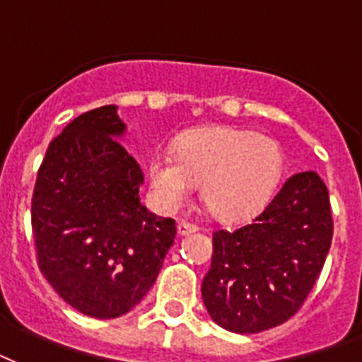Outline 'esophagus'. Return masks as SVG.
<instances>
[{
	"label": "esophagus",
	"mask_w": 362,
	"mask_h": 362,
	"mask_svg": "<svg viewBox=\"0 0 362 362\" xmlns=\"http://www.w3.org/2000/svg\"><path fill=\"white\" fill-rule=\"evenodd\" d=\"M197 231V226L195 223H192V221H180L178 223V235H189V233H195Z\"/></svg>",
	"instance_id": "obj_1"
}]
</instances>
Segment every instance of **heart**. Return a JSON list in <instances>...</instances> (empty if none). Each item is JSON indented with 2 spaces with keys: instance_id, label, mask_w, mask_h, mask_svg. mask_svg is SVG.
<instances>
[{
  "instance_id": "heart-1",
  "label": "heart",
  "mask_w": 362,
  "mask_h": 362,
  "mask_svg": "<svg viewBox=\"0 0 362 362\" xmlns=\"http://www.w3.org/2000/svg\"><path fill=\"white\" fill-rule=\"evenodd\" d=\"M284 167V150L272 136L220 125L184 133L176 153L156 152L146 173L153 197L165 210L184 206L203 184L210 214L221 221H242L270 203Z\"/></svg>"
}]
</instances>
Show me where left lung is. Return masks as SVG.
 <instances>
[{
	"label": "left lung",
	"mask_w": 362,
	"mask_h": 362,
	"mask_svg": "<svg viewBox=\"0 0 362 362\" xmlns=\"http://www.w3.org/2000/svg\"><path fill=\"white\" fill-rule=\"evenodd\" d=\"M331 242L325 182L314 170L293 175L250 223L214 231L201 286L210 317L238 334L286 323L312 291Z\"/></svg>",
	"instance_id": "left-lung-1"
}]
</instances>
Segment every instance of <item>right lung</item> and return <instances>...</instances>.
<instances>
[{
  "instance_id": "obj_1",
  "label": "right lung",
  "mask_w": 362,
  "mask_h": 362,
  "mask_svg": "<svg viewBox=\"0 0 362 362\" xmlns=\"http://www.w3.org/2000/svg\"><path fill=\"white\" fill-rule=\"evenodd\" d=\"M115 105L88 110L48 144L31 197L37 263L48 284L90 317L141 303L173 246L176 223L148 212L141 165L122 146Z\"/></svg>"
}]
</instances>
